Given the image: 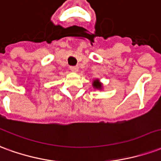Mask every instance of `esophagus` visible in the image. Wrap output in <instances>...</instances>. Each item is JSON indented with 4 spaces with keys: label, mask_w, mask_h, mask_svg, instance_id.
Segmentation results:
<instances>
[{
    "label": "esophagus",
    "mask_w": 161,
    "mask_h": 161,
    "mask_svg": "<svg viewBox=\"0 0 161 161\" xmlns=\"http://www.w3.org/2000/svg\"><path fill=\"white\" fill-rule=\"evenodd\" d=\"M78 69H79V68L77 66H71L70 67V70L72 71V72H77L78 71Z\"/></svg>",
    "instance_id": "obj_1"
}]
</instances>
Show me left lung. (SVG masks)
<instances>
[{
	"instance_id": "8db88e82",
	"label": "left lung",
	"mask_w": 161,
	"mask_h": 161,
	"mask_svg": "<svg viewBox=\"0 0 161 161\" xmlns=\"http://www.w3.org/2000/svg\"><path fill=\"white\" fill-rule=\"evenodd\" d=\"M92 86L94 89H98V90H102L103 89V84L99 81L98 79L92 80Z\"/></svg>"
}]
</instances>
